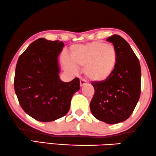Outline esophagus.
<instances>
[{"mask_svg": "<svg viewBox=\"0 0 156 156\" xmlns=\"http://www.w3.org/2000/svg\"><path fill=\"white\" fill-rule=\"evenodd\" d=\"M87 83V82L84 80H80V87H82V86L85 85Z\"/></svg>", "mask_w": 156, "mask_h": 156, "instance_id": "1", "label": "esophagus"}]
</instances>
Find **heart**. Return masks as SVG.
<instances>
[{
  "label": "heart",
  "mask_w": 156,
  "mask_h": 156,
  "mask_svg": "<svg viewBox=\"0 0 156 156\" xmlns=\"http://www.w3.org/2000/svg\"><path fill=\"white\" fill-rule=\"evenodd\" d=\"M70 58L65 56V68L71 72L76 66L84 67L85 75L94 82H103L112 75L117 62V52L113 45L94 41L74 45L70 48Z\"/></svg>",
  "instance_id": "1"
}]
</instances>
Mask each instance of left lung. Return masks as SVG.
Here are the masks:
<instances>
[{"label":"left lung","mask_w":156,"mask_h":156,"mask_svg":"<svg viewBox=\"0 0 156 156\" xmlns=\"http://www.w3.org/2000/svg\"><path fill=\"white\" fill-rule=\"evenodd\" d=\"M107 41L112 43L117 52L115 69L103 82H94L95 93L90 103L93 115L107 124L126 120L134 111L141 94V66L129 44L114 34Z\"/></svg>","instance_id":"left-lung-1"}]
</instances>
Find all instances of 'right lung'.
Instances as JSON below:
<instances>
[{
    "instance_id": "1",
    "label": "right lung",
    "mask_w": 156,
    "mask_h": 156,
    "mask_svg": "<svg viewBox=\"0 0 156 156\" xmlns=\"http://www.w3.org/2000/svg\"><path fill=\"white\" fill-rule=\"evenodd\" d=\"M64 44L44 38L34 41L19 57L14 87L24 111L40 122H51L69 111L72 97L80 89V80L63 82L58 56Z\"/></svg>"
}]
</instances>
